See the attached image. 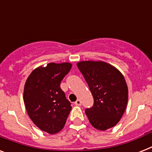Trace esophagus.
Wrapping results in <instances>:
<instances>
[{
  "label": "esophagus",
  "instance_id": "esophagus-1",
  "mask_svg": "<svg viewBox=\"0 0 152 152\" xmlns=\"http://www.w3.org/2000/svg\"><path fill=\"white\" fill-rule=\"evenodd\" d=\"M75 104L76 106H80L81 105V101L80 99H77L76 102H75Z\"/></svg>",
  "mask_w": 152,
  "mask_h": 152
}]
</instances>
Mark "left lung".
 <instances>
[{"label": "left lung", "instance_id": "8db88e82", "mask_svg": "<svg viewBox=\"0 0 152 152\" xmlns=\"http://www.w3.org/2000/svg\"><path fill=\"white\" fill-rule=\"evenodd\" d=\"M94 98V105L85 110L93 127L105 131L115 126L123 116L128 102V87L118 69L104 61L77 63Z\"/></svg>", "mask_w": 152, "mask_h": 152}]
</instances>
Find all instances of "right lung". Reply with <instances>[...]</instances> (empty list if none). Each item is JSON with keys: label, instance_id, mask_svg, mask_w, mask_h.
I'll use <instances>...</instances> for the list:
<instances>
[{"label": "right lung", "instance_id": "obj_1", "mask_svg": "<svg viewBox=\"0 0 152 152\" xmlns=\"http://www.w3.org/2000/svg\"><path fill=\"white\" fill-rule=\"evenodd\" d=\"M71 68L69 62L49 63L33 70L25 83L23 101L27 114L37 127L50 134L64 128L72 110L60 87Z\"/></svg>", "mask_w": 152, "mask_h": 152}]
</instances>
